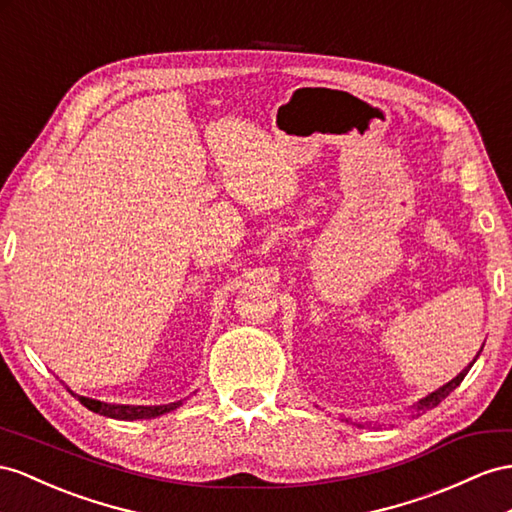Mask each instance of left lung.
<instances>
[{"mask_svg": "<svg viewBox=\"0 0 512 512\" xmlns=\"http://www.w3.org/2000/svg\"><path fill=\"white\" fill-rule=\"evenodd\" d=\"M478 355H480V352H478ZM476 355V357H478ZM476 363V359L474 361H471L469 365H467V368L461 372V374H458L456 378H452V381L450 383H445L443 387H439L437 391H432V393H428V396L426 398H422V400H419L417 404H415V411H417V415H422V413H426V411H430V409H435V406L441 402V400H445V398H448L450 396V393L458 387V385H461L463 383V378L467 376V372H469V368H471V365H474Z\"/></svg>", "mask_w": 512, "mask_h": 512, "instance_id": "obj_1", "label": "left lung"}]
</instances>
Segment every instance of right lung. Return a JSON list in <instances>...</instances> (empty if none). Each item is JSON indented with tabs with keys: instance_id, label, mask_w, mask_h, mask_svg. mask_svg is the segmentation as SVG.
I'll use <instances>...</instances> for the list:
<instances>
[{
	"instance_id": "obj_1",
	"label": "right lung",
	"mask_w": 512,
	"mask_h": 512,
	"mask_svg": "<svg viewBox=\"0 0 512 512\" xmlns=\"http://www.w3.org/2000/svg\"><path fill=\"white\" fill-rule=\"evenodd\" d=\"M71 396L80 400L88 411L106 415V417H112V419H125V422H134V419H151V417H157V415H164V413L179 409V406L183 404V400H179V402L160 404V406H134V404H108V402L93 400V398H86V396H77V393H73V391H71Z\"/></svg>"
}]
</instances>
